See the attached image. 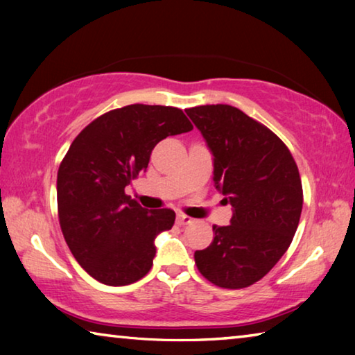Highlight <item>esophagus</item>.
Wrapping results in <instances>:
<instances>
[{
	"label": "esophagus",
	"mask_w": 355,
	"mask_h": 355,
	"mask_svg": "<svg viewBox=\"0 0 355 355\" xmlns=\"http://www.w3.org/2000/svg\"><path fill=\"white\" fill-rule=\"evenodd\" d=\"M177 224L178 225H188V224H192V218H189V216L186 214H177Z\"/></svg>",
	"instance_id": "1"
}]
</instances>
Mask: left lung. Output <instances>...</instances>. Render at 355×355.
Instances as JSON below:
<instances>
[{"label":"left lung","mask_w":355,"mask_h":355,"mask_svg":"<svg viewBox=\"0 0 355 355\" xmlns=\"http://www.w3.org/2000/svg\"><path fill=\"white\" fill-rule=\"evenodd\" d=\"M213 155L214 186L230 203V225L196 250L197 269L220 288L263 279L290 248L302 211V183L290 150L271 130L230 105L186 110Z\"/></svg>","instance_id":"8db88e82"}]
</instances>
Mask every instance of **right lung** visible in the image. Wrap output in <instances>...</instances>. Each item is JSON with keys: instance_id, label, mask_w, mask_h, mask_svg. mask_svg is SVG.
Returning a JSON list of instances; mask_svg holds the SVG:
<instances>
[{"instance_id": "add662e5", "label": "right lung", "mask_w": 355, "mask_h": 355, "mask_svg": "<svg viewBox=\"0 0 355 355\" xmlns=\"http://www.w3.org/2000/svg\"><path fill=\"white\" fill-rule=\"evenodd\" d=\"M191 130L178 107L130 105L95 119L71 142L58 171L59 224L95 280L123 286L150 271L155 239L171 230L175 213L142 208L125 188L147 171L156 144Z\"/></svg>"}]
</instances>
